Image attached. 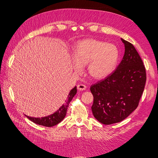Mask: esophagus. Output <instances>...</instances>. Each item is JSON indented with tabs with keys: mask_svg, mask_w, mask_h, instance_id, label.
I'll return each instance as SVG.
<instances>
[{
	"mask_svg": "<svg viewBox=\"0 0 158 158\" xmlns=\"http://www.w3.org/2000/svg\"><path fill=\"white\" fill-rule=\"evenodd\" d=\"M77 89L79 90H85L86 89V85L83 84H79L77 85Z\"/></svg>",
	"mask_w": 158,
	"mask_h": 158,
	"instance_id": "esophagus-1",
	"label": "esophagus"
}]
</instances>
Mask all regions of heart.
Segmentation results:
<instances>
[{"label":"heart","mask_w":158,"mask_h":158,"mask_svg":"<svg viewBox=\"0 0 158 158\" xmlns=\"http://www.w3.org/2000/svg\"><path fill=\"white\" fill-rule=\"evenodd\" d=\"M119 56L117 46L96 39L79 41L73 51V69L81 73L88 65V73L95 79L105 78L115 69Z\"/></svg>","instance_id":"heart-1"}]
</instances>
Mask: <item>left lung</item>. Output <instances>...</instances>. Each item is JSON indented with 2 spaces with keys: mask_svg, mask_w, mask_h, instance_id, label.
Segmentation results:
<instances>
[{
  "mask_svg": "<svg viewBox=\"0 0 158 158\" xmlns=\"http://www.w3.org/2000/svg\"><path fill=\"white\" fill-rule=\"evenodd\" d=\"M125 53L114 71L92 85L93 115L105 125L122 122L137 106L145 88L146 70L135 47L122 39Z\"/></svg>",
  "mask_w": 158,
  "mask_h": 158,
  "instance_id": "1",
  "label": "left lung"
}]
</instances>
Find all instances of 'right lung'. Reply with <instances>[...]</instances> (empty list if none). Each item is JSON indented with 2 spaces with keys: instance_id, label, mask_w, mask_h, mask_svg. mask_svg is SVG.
I'll return each instance as SVG.
<instances>
[{
  "instance_id": "add662e5",
  "label": "right lung",
  "mask_w": 158,
  "mask_h": 158,
  "mask_svg": "<svg viewBox=\"0 0 158 158\" xmlns=\"http://www.w3.org/2000/svg\"><path fill=\"white\" fill-rule=\"evenodd\" d=\"M77 94V87L75 86L73 89L70 90L69 94L68 96V98L65 101V102L63 104L62 106L57 110L56 113L51 115L41 117V118H36V117H31L26 115L28 119L32 121V122L38 124V125H41L46 127H52L54 126L57 124L61 122L64 118L66 114L67 109L69 107V105L70 102L71 101L73 98Z\"/></svg>"
}]
</instances>
